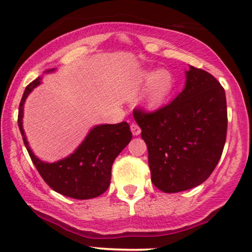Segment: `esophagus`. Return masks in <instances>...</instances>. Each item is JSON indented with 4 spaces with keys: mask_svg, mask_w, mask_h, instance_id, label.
Here are the masks:
<instances>
[{
    "mask_svg": "<svg viewBox=\"0 0 252 252\" xmlns=\"http://www.w3.org/2000/svg\"><path fill=\"white\" fill-rule=\"evenodd\" d=\"M130 129H131V132H132L133 136H138V134H140V132H141L140 126H139L137 123H132L130 126Z\"/></svg>",
    "mask_w": 252,
    "mask_h": 252,
    "instance_id": "esophagus-1",
    "label": "esophagus"
}]
</instances>
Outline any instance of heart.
I'll list each match as a JSON object with an SVG mask.
<instances>
[{
  "label": "heart",
  "instance_id": "obj_1",
  "mask_svg": "<svg viewBox=\"0 0 252 252\" xmlns=\"http://www.w3.org/2000/svg\"><path fill=\"white\" fill-rule=\"evenodd\" d=\"M140 85H148L145 104L148 108H157L166 100L173 88V77L170 71H144L138 78Z\"/></svg>",
  "mask_w": 252,
  "mask_h": 252
}]
</instances>
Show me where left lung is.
Masks as SVG:
<instances>
[{
  "label": "left lung",
  "instance_id": "left-lung-1",
  "mask_svg": "<svg viewBox=\"0 0 252 252\" xmlns=\"http://www.w3.org/2000/svg\"><path fill=\"white\" fill-rule=\"evenodd\" d=\"M186 78L185 89L171 103L154 112L133 110L148 148L152 182L166 193L205 182L226 140L224 88L207 71L192 65Z\"/></svg>",
  "mask_w": 252,
  "mask_h": 252
}]
</instances>
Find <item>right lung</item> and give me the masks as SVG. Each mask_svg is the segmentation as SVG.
Listing matches in <instances>:
<instances>
[{
	"instance_id": "right-lung-1",
	"label": "right lung",
	"mask_w": 252,
	"mask_h": 252,
	"mask_svg": "<svg viewBox=\"0 0 252 252\" xmlns=\"http://www.w3.org/2000/svg\"><path fill=\"white\" fill-rule=\"evenodd\" d=\"M52 71L54 69L47 70V72ZM39 84L38 77L26 87L18 114L19 129L33 165L44 181L63 196L80 200L100 196L111 183L113 162L132 138L130 126L121 122L94 126L73 154L55 163H45L33 155L22 126L26 98Z\"/></svg>"
}]
</instances>
